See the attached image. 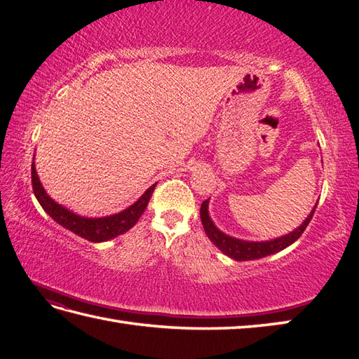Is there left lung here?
<instances>
[{
	"label": "left lung",
	"mask_w": 359,
	"mask_h": 359,
	"mask_svg": "<svg viewBox=\"0 0 359 359\" xmlns=\"http://www.w3.org/2000/svg\"><path fill=\"white\" fill-rule=\"evenodd\" d=\"M208 203L210 199L202 202L201 207V219H202V225L203 230L207 233L208 239L215 243V245L222 251L224 255L228 257L234 259V261H255V259H261L265 256H270L278 253V251H282L284 248L290 247L294 241L299 239V236L306 230L307 225L310 224L311 217L315 215V210L318 207V203L311 210L310 215L306 217V220L296 228V230L290 231L285 236H280V238L271 239V241H262V242H253V241H243L233 238V236H228L224 231H220L219 228L212 222L208 212Z\"/></svg>",
	"instance_id": "left-lung-1"
}]
</instances>
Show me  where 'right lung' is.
Listing matches in <instances>:
<instances>
[{
    "mask_svg": "<svg viewBox=\"0 0 359 359\" xmlns=\"http://www.w3.org/2000/svg\"><path fill=\"white\" fill-rule=\"evenodd\" d=\"M156 185L157 184L149 187L147 191L139 197V201L134 202L131 207L125 208L123 211L104 217H85L75 215L74 211L57 203L48 193H46V189L43 188L40 182V177H38L36 174L35 163L32 162V188L36 201L40 202L43 210L48 212L57 224L66 228V230L72 231L74 234L80 236V238L88 239L89 242H104L117 238V236L126 233L128 230H131L137 224V220L143 215L144 208L148 207V202Z\"/></svg>",
    "mask_w": 359,
    "mask_h": 359,
    "instance_id": "obj_1",
    "label": "right lung"
}]
</instances>
